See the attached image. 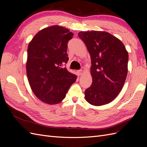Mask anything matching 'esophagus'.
<instances>
[{
  "label": "esophagus",
  "mask_w": 147,
  "mask_h": 147,
  "mask_svg": "<svg viewBox=\"0 0 147 147\" xmlns=\"http://www.w3.org/2000/svg\"><path fill=\"white\" fill-rule=\"evenodd\" d=\"M82 70H77V73H78V74L79 75H82Z\"/></svg>",
  "instance_id": "obj_1"
}]
</instances>
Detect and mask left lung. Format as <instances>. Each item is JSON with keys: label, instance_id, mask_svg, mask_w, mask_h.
<instances>
[{"label": "left lung", "instance_id": "left-lung-1", "mask_svg": "<svg viewBox=\"0 0 147 147\" xmlns=\"http://www.w3.org/2000/svg\"><path fill=\"white\" fill-rule=\"evenodd\" d=\"M91 59L92 83L84 92L86 100L100 106L110 103L122 90L127 74L128 53L124 44L104 31L80 32Z\"/></svg>", "mask_w": 147, "mask_h": 147}]
</instances>
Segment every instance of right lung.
I'll return each mask as SVG.
<instances>
[{"mask_svg": "<svg viewBox=\"0 0 147 147\" xmlns=\"http://www.w3.org/2000/svg\"><path fill=\"white\" fill-rule=\"evenodd\" d=\"M74 34L52 26L43 29L29 43L26 72L37 97L48 104H58L65 97L77 77L63 65L69 60L67 43Z\"/></svg>", "mask_w": 147, "mask_h": 147, "instance_id": "obj_1", "label": "right lung"}]
</instances>
